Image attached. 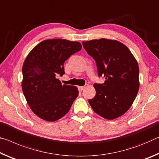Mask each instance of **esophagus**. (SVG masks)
<instances>
[{
  "label": "esophagus",
  "instance_id": "esophagus-1",
  "mask_svg": "<svg viewBox=\"0 0 159 159\" xmlns=\"http://www.w3.org/2000/svg\"><path fill=\"white\" fill-rule=\"evenodd\" d=\"M84 88L85 87H84V86H79V87H78V89H79V91H82L84 90Z\"/></svg>",
  "mask_w": 159,
  "mask_h": 159
}]
</instances>
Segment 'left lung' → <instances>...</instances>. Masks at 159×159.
Wrapping results in <instances>:
<instances>
[{
    "mask_svg": "<svg viewBox=\"0 0 159 159\" xmlns=\"http://www.w3.org/2000/svg\"><path fill=\"white\" fill-rule=\"evenodd\" d=\"M83 47L97 63L103 84H93L96 96L89 100L96 113L107 120L129 110L139 88L138 63L129 48L120 41L106 39L83 41Z\"/></svg>",
    "mask_w": 159,
    "mask_h": 159,
    "instance_id": "left-lung-1",
    "label": "left lung"
}]
</instances>
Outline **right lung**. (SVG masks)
<instances>
[{"label":"right lung","instance_id":"obj_1","mask_svg":"<svg viewBox=\"0 0 159 159\" xmlns=\"http://www.w3.org/2000/svg\"><path fill=\"white\" fill-rule=\"evenodd\" d=\"M81 49L77 41L47 39L36 45L25 60L22 92L31 110L40 118L58 120L67 113L77 97V87L62 84L56 75L65 74V61Z\"/></svg>","mask_w":159,"mask_h":159}]
</instances>
